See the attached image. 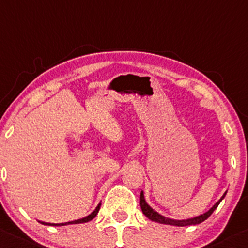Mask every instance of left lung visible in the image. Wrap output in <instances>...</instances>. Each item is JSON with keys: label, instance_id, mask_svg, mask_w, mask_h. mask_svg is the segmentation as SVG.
<instances>
[{"label": "left lung", "instance_id": "obj_1", "mask_svg": "<svg viewBox=\"0 0 248 248\" xmlns=\"http://www.w3.org/2000/svg\"><path fill=\"white\" fill-rule=\"evenodd\" d=\"M226 194H227V192H225V194H223V196L221 197V199L218 200L217 202H216L215 204H214L213 207L208 210V212H205L204 214H201V215H199V216H195V217L186 218V220H173V218H169V217H165V216L160 215V214L155 212V209H152V208H151L150 205L146 203L144 192L142 191H141V194H140V207H141V210H142V213H144V215L146 216V217L150 218L151 221H155V222H158V223H163V225H171V226H178V227H184V226L199 225V223H202L203 221L207 220V218L212 215L214 210L217 208V205L220 204L221 201L225 199Z\"/></svg>", "mask_w": 248, "mask_h": 248}]
</instances>
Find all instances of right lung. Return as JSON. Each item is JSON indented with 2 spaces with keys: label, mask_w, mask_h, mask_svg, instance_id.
<instances>
[{
  "label": "right lung",
  "mask_w": 248,
  "mask_h": 248,
  "mask_svg": "<svg viewBox=\"0 0 248 248\" xmlns=\"http://www.w3.org/2000/svg\"><path fill=\"white\" fill-rule=\"evenodd\" d=\"M100 207H101V203L97 205V207H96V209L93 210V212L91 213L90 215L85 216V217H83V218H79V220L70 221V222H64V223H49V222H43V221H39V222L43 223V225H48V226H65V225H76V223H85V222H89V221L93 220V218L95 217L96 215H97L98 210H100Z\"/></svg>",
  "instance_id": "1"
}]
</instances>
